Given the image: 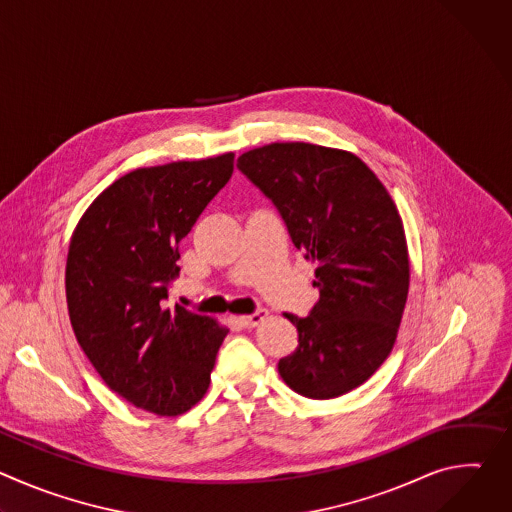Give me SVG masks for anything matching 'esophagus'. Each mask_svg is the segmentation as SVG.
I'll return each instance as SVG.
<instances>
[{"label":"esophagus","mask_w":512,"mask_h":512,"mask_svg":"<svg viewBox=\"0 0 512 512\" xmlns=\"http://www.w3.org/2000/svg\"><path fill=\"white\" fill-rule=\"evenodd\" d=\"M267 310H263V308H259V310H255L253 314H249V316H241L239 318V322L245 326V328H253V326H257V324H261L265 318H267Z\"/></svg>","instance_id":"obj_1"}]
</instances>
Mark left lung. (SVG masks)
<instances>
[{
  "label": "left lung",
  "instance_id": "left-lung-1",
  "mask_svg": "<svg viewBox=\"0 0 512 512\" xmlns=\"http://www.w3.org/2000/svg\"><path fill=\"white\" fill-rule=\"evenodd\" d=\"M237 168L318 263L320 300L306 318L285 314L298 328V348L277 371L308 399L340 397L373 377L397 338L409 291L397 206L362 160L314 143L263 145Z\"/></svg>",
  "mask_w": 512,
  "mask_h": 512
}]
</instances>
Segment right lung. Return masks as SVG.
<instances>
[{"mask_svg": "<svg viewBox=\"0 0 512 512\" xmlns=\"http://www.w3.org/2000/svg\"><path fill=\"white\" fill-rule=\"evenodd\" d=\"M235 154L139 168L103 190L72 233L66 302L75 336L111 391L174 417L198 403L227 328L176 304L180 241L225 188Z\"/></svg>", "mask_w": 512, "mask_h": 512, "instance_id": "obj_1", "label": "right lung"}]
</instances>
